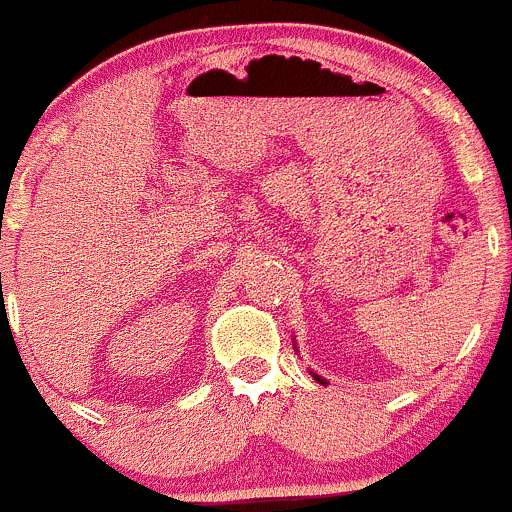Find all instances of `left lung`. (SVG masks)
<instances>
[{"label":"left lung","instance_id":"8db88e82","mask_svg":"<svg viewBox=\"0 0 512 512\" xmlns=\"http://www.w3.org/2000/svg\"><path fill=\"white\" fill-rule=\"evenodd\" d=\"M312 376H314V379H317V381H319V384H327V381H324V379H322V376H317V374H312Z\"/></svg>","mask_w":512,"mask_h":512}]
</instances>
